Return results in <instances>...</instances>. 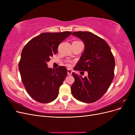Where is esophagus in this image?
I'll list each match as a JSON object with an SVG mask.
<instances>
[{"label": "esophagus", "instance_id": "esophagus-1", "mask_svg": "<svg viewBox=\"0 0 135 135\" xmlns=\"http://www.w3.org/2000/svg\"><path fill=\"white\" fill-rule=\"evenodd\" d=\"M72 74V71L70 69H68V75H71Z\"/></svg>", "mask_w": 135, "mask_h": 135}]
</instances>
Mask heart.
I'll list each match as a JSON object with an SVG mask.
<instances>
[{"mask_svg":"<svg viewBox=\"0 0 135 135\" xmlns=\"http://www.w3.org/2000/svg\"><path fill=\"white\" fill-rule=\"evenodd\" d=\"M75 42H79V41H75ZM68 66H70V64H68Z\"/></svg>","mask_w":135,"mask_h":135,"instance_id":"obj_1","label":"heart"}]
</instances>
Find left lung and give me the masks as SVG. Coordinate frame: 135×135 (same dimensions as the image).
<instances>
[{
	"label": "left lung",
	"instance_id": "1",
	"mask_svg": "<svg viewBox=\"0 0 135 135\" xmlns=\"http://www.w3.org/2000/svg\"><path fill=\"white\" fill-rule=\"evenodd\" d=\"M72 34L85 45L74 70L87 71L88 76L82 78L72 73L75 81L71 87V93L80 101L94 103L104 95L112 82L115 60L108 44L99 36L88 31H76Z\"/></svg>",
	"mask_w": 135,
	"mask_h": 135
}]
</instances>
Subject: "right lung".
<instances>
[{
  "mask_svg": "<svg viewBox=\"0 0 135 135\" xmlns=\"http://www.w3.org/2000/svg\"><path fill=\"white\" fill-rule=\"evenodd\" d=\"M71 34V31L43 32L23 48L18 64L21 80L27 93L39 103H51L58 96L67 69L65 66L48 68L47 62L57 54L59 45Z\"/></svg>",
  "mask_w": 135,
  "mask_h": 135,
  "instance_id": "add662e5",
  "label": "right lung"
}]
</instances>
